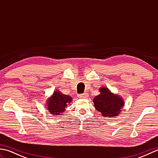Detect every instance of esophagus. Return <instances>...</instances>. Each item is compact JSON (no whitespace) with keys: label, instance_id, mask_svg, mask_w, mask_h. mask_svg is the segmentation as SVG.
<instances>
[{"label":"esophagus","instance_id":"esophagus-1","mask_svg":"<svg viewBox=\"0 0 158 158\" xmlns=\"http://www.w3.org/2000/svg\"><path fill=\"white\" fill-rule=\"evenodd\" d=\"M78 97L80 98H86L88 97V93H83L81 94H79Z\"/></svg>","mask_w":158,"mask_h":158}]
</instances>
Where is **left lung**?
I'll return each instance as SVG.
<instances>
[{"label": "left lung", "instance_id": "8db88e82", "mask_svg": "<svg viewBox=\"0 0 158 158\" xmlns=\"http://www.w3.org/2000/svg\"><path fill=\"white\" fill-rule=\"evenodd\" d=\"M100 94L94 98L96 109L102 113L103 117L117 116L123 106V101L119 96L113 94L108 88L100 89Z\"/></svg>", "mask_w": 158, "mask_h": 158}]
</instances>
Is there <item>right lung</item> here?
<instances>
[{
	"instance_id": "obj_1",
	"label": "right lung",
	"mask_w": 158,
	"mask_h": 158,
	"mask_svg": "<svg viewBox=\"0 0 158 158\" xmlns=\"http://www.w3.org/2000/svg\"><path fill=\"white\" fill-rule=\"evenodd\" d=\"M72 98L69 95H64L59 91L53 92V96L48 100V110L49 113L59 115L64 112L68 103L71 102Z\"/></svg>"
}]
</instances>
